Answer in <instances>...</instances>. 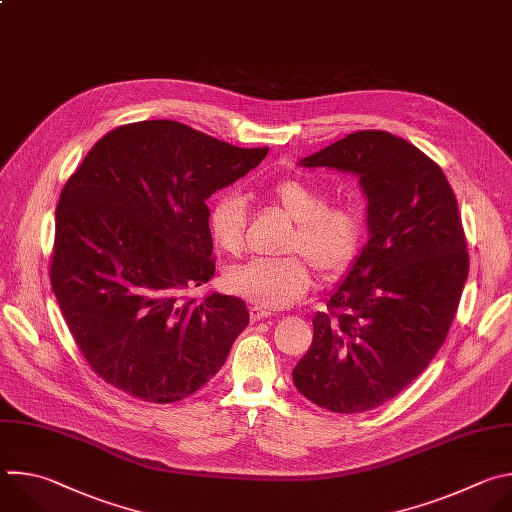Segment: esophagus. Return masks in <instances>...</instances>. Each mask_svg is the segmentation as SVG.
I'll use <instances>...</instances> for the list:
<instances>
[{
  "label": "esophagus",
  "mask_w": 512,
  "mask_h": 512,
  "mask_svg": "<svg viewBox=\"0 0 512 512\" xmlns=\"http://www.w3.org/2000/svg\"><path fill=\"white\" fill-rule=\"evenodd\" d=\"M269 316H271V312L265 310V308H261V306H253V308H251V320H253V322H259V320L269 318Z\"/></svg>",
  "instance_id": "obj_1"
}]
</instances>
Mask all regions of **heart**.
I'll return each mask as SVG.
<instances>
[{"instance_id": "obj_1", "label": "heart", "mask_w": 512, "mask_h": 512, "mask_svg": "<svg viewBox=\"0 0 512 512\" xmlns=\"http://www.w3.org/2000/svg\"><path fill=\"white\" fill-rule=\"evenodd\" d=\"M273 200L296 223L285 251H298L316 267L322 279H336L354 261L362 243V221L348 206H328L326 194L300 178L273 184ZM247 204L239 192L227 190L208 212V229L218 249L239 255L245 245ZM235 296L265 310H281L304 298L312 287V269L305 259L289 255L281 259H251L227 275Z\"/></svg>"}]
</instances>
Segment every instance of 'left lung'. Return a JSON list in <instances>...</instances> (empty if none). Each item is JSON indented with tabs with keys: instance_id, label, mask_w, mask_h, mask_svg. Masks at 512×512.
<instances>
[{
	"instance_id": "obj_1",
	"label": "left lung",
	"mask_w": 512,
	"mask_h": 512,
	"mask_svg": "<svg viewBox=\"0 0 512 512\" xmlns=\"http://www.w3.org/2000/svg\"><path fill=\"white\" fill-rule=\"evenodd\" d=\"M354 174L369 241L296 364V389L334 413L375 409L411 385L442 348L468 277L454 190L433 160L387 131H356L300 160Z\"/></svg>"
}]
</instances>
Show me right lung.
<instances>
[{
  "instance_id": "right-lung-1",
  "label": "right lung",
  "mask_w": 512,
  "mask_h": 512,
  "mask_svg": "<svg viewBox=\"0 0 512 512\" xmlns=\"http://www.w3.org/2000/svg\"><path fill=\"white\" fill-rule=\"evenodd\" d=\"M243 150L154 119L101 137L56 206L50 281L91 369L119 391L174 403L223 367L249 324L241 298L186 291L214 275L206 200L257 168Z\"/></svg>"
}]
</instances>
